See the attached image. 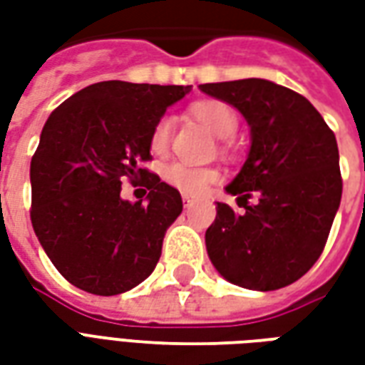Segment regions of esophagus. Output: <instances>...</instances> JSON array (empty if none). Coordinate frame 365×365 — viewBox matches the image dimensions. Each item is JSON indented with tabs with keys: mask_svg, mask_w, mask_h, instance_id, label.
Here are the masks:
<instances>
[{
	"mask_svg": "<svg viewBox=\"0 0 365 365\" xmlns=\"http://www.w3.org/2000/svg\"><path fill=\"white\" fill-rule=\"evenodd\" d=\"M191 205H193V199H190L187 195H183V207H185V209H190Z\"/></svg>",
	"mask_w": 365,
	"mask_h": 365,
	"instance_id": "obj_1",
	"label": "esophagus"
}]
</instances>
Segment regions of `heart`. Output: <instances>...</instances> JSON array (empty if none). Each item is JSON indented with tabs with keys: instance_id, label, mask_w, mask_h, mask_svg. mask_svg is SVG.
I'll list each match as a JSON object with an SVG mask.
<instances>
[{
	"instance_id": "heart-1",
	"label": "heart",
	"mask_w": 365,
	"mask_h": 365,
	"mask_svg": "<svg viewBox=\"0 0 365 365\" xmlns=\"http://www.w3.org/2000/svg\"><path fill=\"white\" fill-rule=\"evenodd\" d=\"M193 117L205 125L217 138H230L237 130V113L230 105L222 101H201L193 105ZM174 120L170 115H164L156 120L150 135V150L154 154H164L170 146ZM162 175L172 187L182 191L183 195H201L203 191L219 180V172L215 168L193 166L187 162H170L162 170Z\"/></svg>"
}]
</instances>
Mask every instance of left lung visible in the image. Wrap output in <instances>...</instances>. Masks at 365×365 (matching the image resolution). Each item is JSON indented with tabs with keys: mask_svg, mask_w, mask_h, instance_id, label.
<instances>
[{
	"mask_svg": "<svg viewBox=\"0 0 365 365\" xmlns=\"http://www.w3.org/2000/svg\"><path fill=\"white\" fill-rule=\"evenodd\" d=\"M232 105L250 127V150L225 187L245 213L217 203L205 245L215 269L238 287L274 291L297 282L319 260L340 197L342 178L334 133L297 91L269 80L201 83ZM256 195V206L247 199Z\"/></svg>",
	"mask_w": 365,
	"mask_h": 365,
	"instance_id": "1",
	"label": "left lung"
}]
</instances>
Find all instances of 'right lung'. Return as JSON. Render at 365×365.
Instances as JSON below:
<instances>
[{"instance_id": "1", "label": "right lung", "mask_w": 365, "mask_h": 365, "mask_svg": "<svg viewBox=\"0 0 365 365\" xmlns=\"http://www.w3.org/2000/svg\"><path fill=\"white\" fill-rule=\"evenodd\" d=\"M191 86L109 80L83 88L51 113L31 160V222L54 268L93 295H119L154 272L180 191L143 170L152 128ZM141 180L147 201L120 197Z\"/></svg>"}]
</instances>
